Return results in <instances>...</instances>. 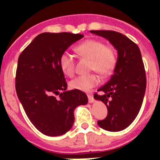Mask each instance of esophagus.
<instances>
[{
	"mask_svg": "<svg viewBox=\"0 0 160 160\" xmlns=\"http://www.w3.org/2000/svg\"><path fill=\"white\" fill-rule=\"evenodd\" d=\"M87 97H88V101L90 103L94 102V97L92 96V94H87Z\"/></svg>",
	"mask_w": 160,
	"mask_h": 160,
	"instance_id": "esophagus-1",
	"label": "esophagus"
}]
</instances>
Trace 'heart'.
Masks as SVG:
<instances>
[{
	"mask_svg": "<svg viewBox=\"0 0 160 160\" xmlns=\"http://www.w3.org/2000/svg\"><path fill=\"white\" fill-rule=\"evenodd\" d=\"M75 51L82 57L90 60V70L96 71L102 76H108L113 73L117 64L115 51L111 46H106L100 40L88 39L78 45ZM61 70L67 76H72L74 73V59L71 54L64 52L59 58ZM99 82L96 74L82 75L73 79L70 87L74 90L88 91Z\"/></svg>",
	"mask_w": 160,
	"mask_h": 160,
	"instance_id": "obj_1",
	"label": "heart"
}]
</instances>
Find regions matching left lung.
<instances>
[{
	"instance_id": "obj_1",
	"label": "left lung",
	"mask_w": 160,
	"mask_h": 160,
	"mask_svg": "<svg viewBox=\"0 0 160 160\" xmlns=\"http://www.w3.org/2000/svg\"><path fill=\"white\" fill-rule=\"evenodd\" d=\"M106 38L118 51V59L110 81L100 87L94 98L106 104L107 118L98 125L108 131H122L128 128L142 107L147 87L145 69L139 48L125 35L112 30H90Z\"/></svg>"
}]
</instances>
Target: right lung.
<instances>
[{"instance_id":"add662e5","label":"right lung","mask_w":160,"mask_h":160,"mask_svg":"<svg viewBox=\"0 0 160 160\" xmlns=\"http://www.w3.org/2000/svg\"><path fill=\"white\" fill-rule=\"evenodd\" d=\"M83 37L71 32H43L18 58L15 79L18 97L32 125L48 136H59L70 131L74 109L88 102L87 94L81 90H66L67 83L59 65L61 54Z\"/></svg>"}]
</instances>
